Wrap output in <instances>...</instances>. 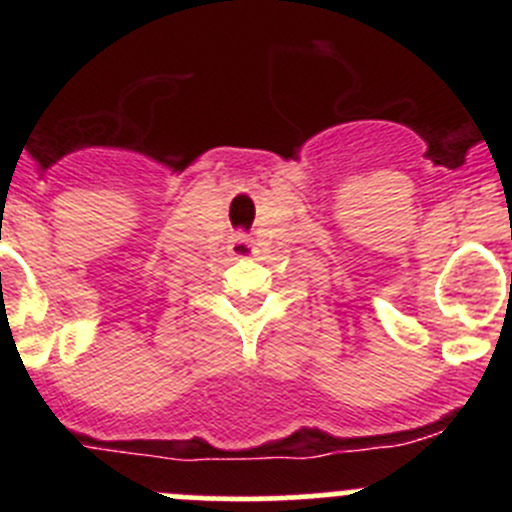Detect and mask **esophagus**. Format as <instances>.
<instances>
[{"instance_id":"1","label":"esophagus","mask_w":512,"mask_h":512,"mask_svg":"<svg viewBox=\"0 0 512 512\" xmlns=\"http://www.w3.org/2000/svg\"><path fill=\"white\" fill-rule=\"evenodd\" d=\"M227 252H230L235 260H247V257L255 255V245H252V240L247 235H242V232H237L235 237L230 240V247H227Z\"/></svg>"}]
</instances>
